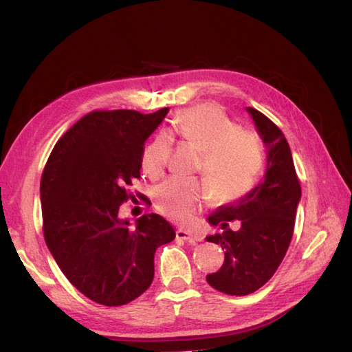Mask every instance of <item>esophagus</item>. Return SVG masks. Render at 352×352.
<instances>
[{"mask_svg": "<svg viewBox=\"0 0 352 352\" xmlns=\"http://www.w3.org/2000/svg\"><path fill=\"white\" fill-rule=\"evenodd\" d=\"M177 239H182V241H186L189 243H197L201 239H204V236L199 234V233H192V231H188V230H177Z\"/></svg>", "mask_w": 352, "mask_h": 352, "instance_id": "esophagus-1", "label": "esophagus"}]
</instances>
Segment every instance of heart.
<instances>
[{
	"instance_id": "heart-1",
	"label": "heart",
	"mask_w": 352,
	"mask_h": 352,
	"mask_svg": "<svg viewBox=\"0 0 352 352\" xmlns=\"http://www.w3.org/2000/svg\"><path fill=\"white\" fill-rule=\"evenodd\" d=\"M180 138L201 152L200 170L219 200L239 199L248 192L262 168V148L253 132L237 129L217 107L204 104L178 113L168 133L148 141L141 153V168L148 177H160L168 164L172 141ZM205 182L172 177L160 184L155 204L164 216L186 222L210 199Z\"/></svg>"
}]
</instances>
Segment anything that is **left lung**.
I'll list each match as a JSON object with an SVG mask.
<instances>
[{
    "instance_id": "left-lung-1",
    "label": "left lung",
    "mask_w": 352,
    "mask_h": 352,
    "mask_svg": "<svg viewBox=\"0 0 352 352\" xmlns=\"http://www.w3.org/2000/svg\"><path fill=\"white\" fill-rule=\"evenodd\" d=\"M256 132L267 147L264 178L237 200L219 206L208 222L222 233L206 237L225 250L223 265L206 275V281L228 295H248L262 287L281 264L294 234L296 208L301 199L289 142L269 118L247 107ZM231 219L240 230L228 226Z\"/></svg>"
}]
</instances>
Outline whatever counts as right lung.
<instances>
[{
    "label": "right lung",
    "instance_id": "add662e5",
    "mask_svg": "<svg viewBox=\"0 0 352 352\" xmlns=\"http://www.w3.org/2000/svg\"><path fill=\"white\" fill-rule=\"evenodd\" d=\"M169 109L91 111L52 148L41 175L43 233L74 287L104 306L133 301L153 281V256L175 231L158 214L119 217L127 188L140 178L141 153Z\"/></svg>",
    "mask_w": 352,
    "mask_h": 352
}]
</instances>
